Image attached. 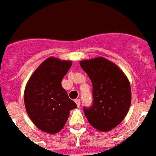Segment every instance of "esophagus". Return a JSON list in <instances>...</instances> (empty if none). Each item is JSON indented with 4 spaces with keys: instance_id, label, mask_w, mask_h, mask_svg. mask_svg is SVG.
Masks as SVG:
<instances>
[{
    "instance_id": "esophagus-1",
    "label": "esophagus",
    "mask_w": 156,
    "mask_h": 156,
    "mask_svg": "<svg viewBox=\"0 0 156 156\" xmlns=\"http://www.w3.org/2000/svg\"><path fill=\"white\" fill-rule=\"evenodd\" d=\"M75 102L76 103L77 107H78V108H80V99H76Z\"/></svg>"
}]
</instances>
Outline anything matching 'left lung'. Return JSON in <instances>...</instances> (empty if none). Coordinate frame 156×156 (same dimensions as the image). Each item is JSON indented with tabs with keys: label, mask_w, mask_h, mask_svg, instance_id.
I'll return each instance as SVG.
<instances>
[{
	"label": "left lung",
	"mask_w": 156,
	"mask_h": 156,
	"mask_svg": "<svg viewBox=\"0 0 156 156\" xmlns=\"http://www.w3.org/2000/svg\"><path fill=\"white\" fill-rule=\"evenodd\" d=\"M93 87V103L83 107L88 122L101 131H108L123 120L131 103L130 85L123 72L103 57L80 62Z\"/></svg>",
	"instance_id": "left-lung-1"
}]
</instances>
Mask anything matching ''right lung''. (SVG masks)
<instances>
[{"label":"right lung","instance_id":"1","mask_svg":"<svg viewBox=\"0 0 156 156\" xmlns=\"http://www.w3.org/2000/svg\"><path fill=\"white\" fill-rule=\"evenodd\" d=\"M71 66V61L48 58L35 70L26 86L24 102L27 114L42 131H60L70 111L77 107L62 86L63 77Z\"/></svg>","mask_w":156,"mask_h":156}]
</instances>
